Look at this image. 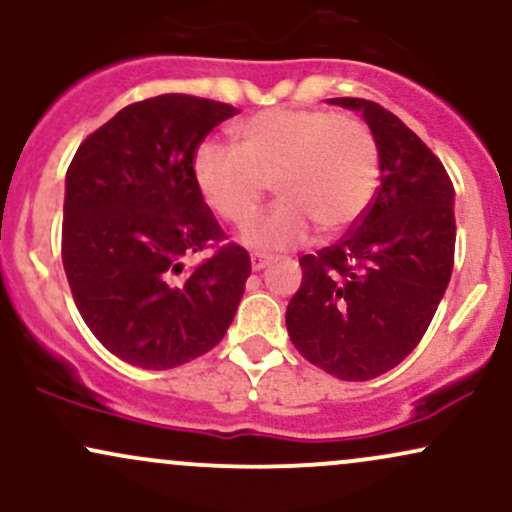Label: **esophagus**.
Wrapping results in <instances>:
<instances>
[{
	"label": "esophagus",
	"mask_w": 512,
	"mask_h": 512,
	"mask_svg": "<svg viewBox=\"0 0 512 512\" xmlns=\"http://www.w3.org/2000/svg\"><path fill=\"white\" fill-rule=\"evenodd\" d=\"M250 264H252V269H255V272H260V269H264L269 264V257L267 255H260V252H252Z\"/></svg>",
	"instance_id": "obj_1"
}]
</instances>
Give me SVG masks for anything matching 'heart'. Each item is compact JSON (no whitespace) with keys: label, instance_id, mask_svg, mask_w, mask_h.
Wrapping results in <instances>:
<instances>
[{"label":"heart","instance_id":"1","mask_svg":"<svg viewBox=\"0 0 512 512\" xmlns=\"http://www.w3.org/2000/svg\"><path fill=\"white\" fill-rule=\"evenodd\" d=\"M233 137L238 149L199 144L192 170L204 202L236 228L252 221L274 180L281 199L245 233L255 248H291L313 226L322 236L344 231L378 192V142L358 115L269 108L238 122Z\"/></svg>","mask_w":512,"mask_h":512}]
</instances>
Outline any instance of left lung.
<instances>
[{
  "mask_svg": "<svg viewBox=\"0 0 512 512\" xmlns=\"http://www.w3.org/2000/svg\"><path fill=\"white\" fill-rule=\"evenodd\" d=\"M358 110L380 154L370 207L330 248L303 255L301 289L286 308L298 354L339 380H373L421 342L455 264V187L411 129L366 98Z\"/></svg>",
  "mask_w": 512,
  "mask_h": 512,
  "instance_id": "8db88e82",
  "label": "left lung"
}]
</instances>
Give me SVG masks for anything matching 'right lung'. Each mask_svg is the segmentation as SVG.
<instances>
[{
	"mask_svg": "<svg viewBox=\"0 0 512 512\" xmlns=\"http://www.w3.org/2000/svg\"><path fill=\"white\" fill-rule=\"evenodd\" d=\"M238 108L163 93L122 108L67 170L62 264L81 317L110 354L146 370L207 354L233 322L248 250L199 192L195 151ZM211 249L184 269V257Z\"/></svg>",
	"mask_w": 512,
	"mask_h": 512,
	"instance_id": "obj_1",
	"label": "right lung"
}]
</instances>
